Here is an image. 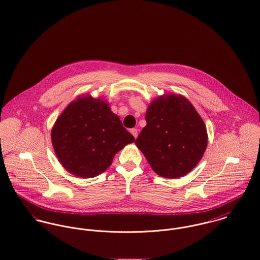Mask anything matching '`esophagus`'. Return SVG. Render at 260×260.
I'll use <instances>...</instances> for the list:
<instances>
[{"label": "esophagus", "mask_w": 260, "mask_h": 260, "mask_svg": "<svg viewBox=\"0 0 260 260\" xmlns=\"http://www.w3.org/2000/svg\"><path fill=\"white\" fill-rule=\"evenodd\" d=\"M130 132L132 133V135H133L135 138H137V136H138V130H137L136 128L131 129V130H130Z\"/></svg>", "instance_id": "34e87169"}]
</instances>
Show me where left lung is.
Instances as JSON below:
<instances>
[{
	"label": "left lung",
	"instance_id": "obj_1",
	"mask_svg": "<svg viewBox=\"0 0 260 260\" xmlns=\"http://www.w3.org/2000/svg\"><path fill=\"white\" fill-rule=\"evenodd\" d=\"M146 122L135 143L158 175L180 178L200 162L208 144L207 129L185 97L156 99L146 112Z\"/></svg>",
	"mask_w": 260,
	"mask_h": 260
}]
</instances>
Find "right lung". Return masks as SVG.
<instances>
[{
	"label": "right lung",
	"mask_w": 260,
	"mask_h": 260,
	"mask_svg": "<svg viewBox=\"0 0 260 260\" xmlns=\"http://www.w3.org/2000/svg\"><path fill=\"white\" fill-rule=\"evenodd\" d=\"M135 138L103 100L78 97L51 130L54 152L70 173L93 178L111 165L115 154Z\"/></svg>",
	"instance_id": "1"
}]
</instances>
